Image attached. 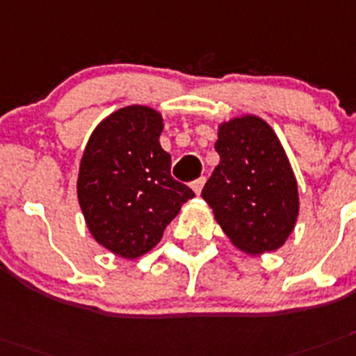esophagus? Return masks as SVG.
Here are the masks:
<instances>
[{"label": "esophagus", "instance_id": "obj_1", "mask_svg": "<svg viewBox=\"0 0 356 356\" xmlns=\"http://www.w3.org/2000/svg\"><path fill=\"white\" fill-rule=\"evenodd\" d=\"M204 183H206V177H199V179H197V181H193V183H192L193 192H195L197 195L201 193V190H202V186H204Z\"/></svg>", "mask_w": 356, "mask_h": 356}]
</instances>
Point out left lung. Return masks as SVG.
Here are the masks:
<instances>
[{
	"mask_svg": "<svg viewBox=\"0 0 356 356\" xmlns=\"http://www.w3.org/2000/svg\"><path fill=\"white\" fill-rule=\"evenodd\" d=\"M220 161L202 188L215 220L238 250L275 252L298 217L297 179L279 137L264 119L243 115L219 124Z\"/></svg>",
	"mask_w": 356,
	"mask_h": 356,
	"instance_id": "left-lung-1",
	"label": "left lung"
}]
</instances>
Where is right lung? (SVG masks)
<instances>
[{"label": "right lung", "instance_id": "obj_1", "mask_svg": "<svg viewBox=\"0 0 356 356\" xmlns=\"http://www.w3.org/2000/svg\"><path fill=\"white\" fill-rule=\"evenodd\" d=\"M163 118L132 104L95 127L83 152L77 199L92 237L122 259H137L159 243L164 228L195 193L172 177L161 148Z\"/></svg>", "mask_w": 356, "mask_h": 356}]
</instances>
